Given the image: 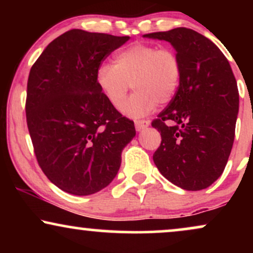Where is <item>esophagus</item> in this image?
<instances>
[{
  "instance_id": "1",
  "label": "esophagus",
  "mask_w": 253,
  "mask_h": 253,
  "mask_svg": "<svg viewBox=\"0 0 253 253\" xmlns=\"http://www.w3.org/2000/svg\"><path fill=\"white\" fill-rule=\"evenodd\" d=\"M134 125H135V129L136 130H143V129L147 128V127L150 126V121H147V120H135Z\"/></svg>"
}]
</instances>
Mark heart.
<instances>
[{"mask_svg": "<svg viewBox=\"0 0 253 253\" xmlns=\"http://www.w3.org/2000/svg\"><path fill=\"white\" fill-rule=\"evenodd\" d=\"M182 80V63L171 48L134 43L118 52L114 65L102 63L96 70V83L107 101L120 108L130 85L135 92L124 104L123 112L139 118L149 114L157 103L167 104L175 97Z\"/></svg>", "mask_w": 253, "mask_h": 253, "instance_id": "obj_1", "label": "heart"}]
</instances>
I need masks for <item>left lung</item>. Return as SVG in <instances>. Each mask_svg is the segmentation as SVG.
<instances>
[{"instance_id":"8db88e82","label":"left lung","mask_w":253,"mask_h":253,"mask_svg":"<svg viewBox=\"0 0 253 253\" xmlns=\"http://www.w3.org/2000/svg\"><path fill=\"white\" fill-rule=\"evenodd\" d=\"M144 38L169 42L182 63L175 97L152 121L162 135L153 162L177 187L206 189L221 176L233 146L239 92L231 65L215 43L189 28Z\"/></svg>"}]
</instances>
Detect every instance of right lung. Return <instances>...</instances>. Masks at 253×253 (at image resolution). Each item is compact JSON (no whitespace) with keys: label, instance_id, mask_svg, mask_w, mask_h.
I'll list each match as a JSON object with an SVG mask.
<instances>
[{"label":"right lung","instance_id":"1","mask_svg":"<svg viewBox=\"0 0 253 253\" xmlns=\"http://www.w3.org/2000/svg\"><path fill=\"white\" fill-rule=\"evenodd\" d=\"M128 40L68 31L48 43L30 71L26 118L37 161L54 185L72 195L106 188L135 136L134 123L96 83L98 65Z\"/></svg>","mask_w":253,"mask_h":253}]
</instances>
